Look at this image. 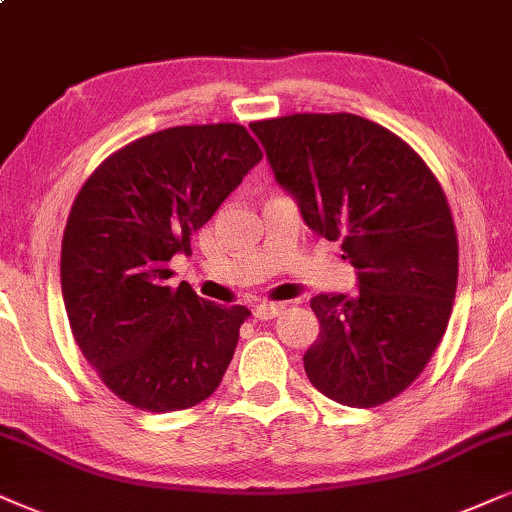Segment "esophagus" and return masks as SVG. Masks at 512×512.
Here are the masks:
<instances>
[{
  "mask_svg": "<svg viewBox=\"0 0 512 512\" xmlns=\"http://www.w3.org/2000/svg\"><path fill=\"white\" fill-rule=\"evenodd\" d=\"M282 308H285L282 304H258L254 306V315L258 320H273Z\"/></svg>",
  "mask_w": 512,
  "mask_h": 512,
  "instance_id": "1",
  "label": "esophagus"
}]
</instances>
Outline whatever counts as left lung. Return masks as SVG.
Returning a JSON list of instances; mask_svg holds the SVG:
<instances>
[{
    "mask_svg": "<svg viewBox=\"0 0 512 512\" xmlns=\"http://www.w3.org/2000/svg\"><path fill=\"white\" fill-rule=\"evenodd\" d=\"M275 182L315 235L342 239L358 292L311 299L320 334L304 356L327 399H394L449 325L458 239L437 178L401 137L353 113H294L249 125Z\"/></svg>",
    "mask_w": 512,
    "mask_h": 512,
    "instance_id": "1",
    "label": "left lung"
}]
</instances>
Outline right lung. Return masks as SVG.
<instances>
[{"label": "right lung", "mask_w": 512, "mask_h": 512, "mask_svg": "<svg viewBox=\"0 0 512 512\" xmlns=\"http://www.w3.org/2000/svg\"><path fill=\"white\" fill-rule=\"evenodd\" d=\"M261 159L242 125H180L116 151L75 197L63 304L82 356L130 406L192 408L223 382L249 311L173 289L168 261Z\"/></svg>", "instance_id": "obj_1"}]
</instances>
